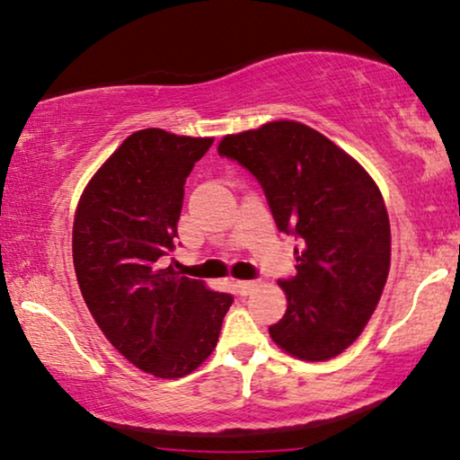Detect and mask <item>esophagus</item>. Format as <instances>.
Segmentation results:
<instances>
[{
  "mask_svg": "<svg viewBox=\"0 0 460 460\" xmlns=\"http://www.w3.org/2000/svg\"><path fill=\"white\" fill-rule=\"evenodd\" d=\"M256 286H259V284H256L254 279H243V281H235V288H237V292H240L242 296H246V294L252 292Z\"/></svg>",
  "mask_w": 460,
  "mask_h": 460,
  "instance_id": "esophagus-1",
  "label": "esophagus"
}]
</instances>
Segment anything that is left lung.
Instances as JSON below:
<instances>
[{
  "label": "left lung",
  "mask_w": 460,
  "mask_h": 460,
  "mask_svg": "<svg viewBox=\"0 0 460 460\" xmlns=\"http://www.w3.org/2000/svg\"><path fill=\"white\" fill-rule=\"evenodd\" d=\"M218 155L259 181L278 229L298 240L296 273L278 281L288 309L269 326L271 339L307 362L342 353L375 314L389 273V217L375 181L298 121L231 134Z\"/></svg>",
  "instance_id": "obj_1"
}]
</instances>
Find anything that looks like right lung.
<instances>
[{
    "mask_svg": "<svg viewBox=\"0 0 460 460\" xmlns=\"http://www.w3.org/2000/svg\"><path fill=\"white\" fill-rule=\"evenodd\" d=\"M214 138L159 128L128 137L85 187L73 226V265L98 328L137 368L193 372L217 347L234 296L168 265L185 181Z\"/></svg>",
    "mask_w": 460,
    "mask_h": 460,
    "instance_id": "1",
    "label": "right lung"
}]
</instances>
